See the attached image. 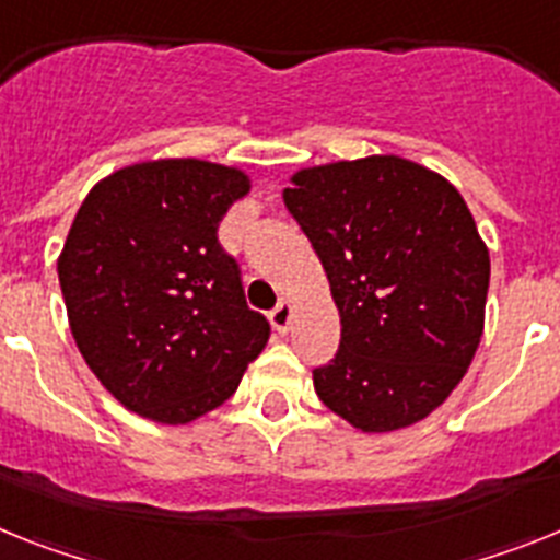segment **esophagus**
Returning a JSON list of instances; mask_svg holds the SVG:
<instances>
[{
  "mask_svg": "<svg viewBox=\"0 0 560 560\" xmlns=\"http://www.w3.org/2000/svg\"><path fill=\"white\" fill-rule=\"evenodd\" d=\"M293 304L290 301H279V307L270 313V320H273V327L279 329V332H287L290 329V324H293Z\"/></svg>",
  "mask_w": 560,
  "mask_h": 560,
  "instance_id": "1",
  "label": "esophagus"
}]
</instances>
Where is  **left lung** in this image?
Segmentation results:
<instances>
[{"label": "left lung", "instance_id": "8db88e82", "mask_svg": "<svg viewBox=\"0 0 560 560\" xmlns=\"http://www.w3.org/2000/svg\"><path fill=\"white\" fill-rule=\"evenodd\" d=\"M284 206L327 270L340 347L320 402L366 434L448 400L485 329L490 253L448 179L397 154L301 168Z\"/></svg>", "mask_w": 560, "mask_h": 560}]
</instances>
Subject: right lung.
I'll use <instances>...</instances> for the list:
<instances>
[{
    "label": "right lung",
    "mask_w": 560,
    "mask_h": 560,
    "mask_svg": "<svg viewBox=\"0 0 560 560\" xmlns=\"http://www.w3.org/2000/svg\"><path fill=\"white\" fill-rule=\"evenodd\" d=\"M250 191L233 165L145 160L92 186L58 256L78 352L120 406L186 425L236 392L270 324L217 228Z\"/></svg>",
    "instance_id": "add662e5"
}]
</instances>
